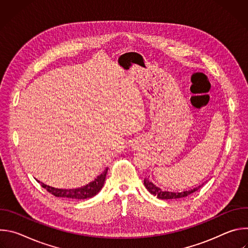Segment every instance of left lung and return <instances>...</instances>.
Masks as SVG:
<instances>
[{"label":"left lung","instance_id":"8db88e82","mask_svg":"<svg viewBox=\"0 0 248 248\" xmlns=\"http://www.w3.org/2000/svg\"><path fill=\"white\" fill-rule=\"evenodd\" d=\"M204 184L190 189V190H186V191H182V192H173V191H165L162 190L160 187L156 186L152 182L149 181V179L145 178L144 179V186L147 188V190L157 196L159 199H176V198H183V197H186L188 195H190L191 193L197 191Z\"/></svg>","mask_w":248,"mask_h":248}]
</instances>
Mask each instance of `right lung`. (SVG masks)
Wrapping results in <instances>:
<instances>
[{"label": "right lung", "instance_id": "1", "mask_svg": "<svg viewBox=\"0 0 248 248\" xmlns=\"http://www.w3.org/2000/svg\"><path fill=\"white\" fill-rule=\"evenodd\" d=\"M108 168L105 169V170L99 174L97 178L89 183L88 185L78 187V188H73V189H60V188H55L49 186H46L42 184V186L47 189L48 192L51 194L55 195L56 197H64V198H70V199H86L93 197L96 195L101 188L104 186L105 180H106V174H107Z\"/></svg>", "mask_w": 248, "mask_h": 248}]
</instances>
